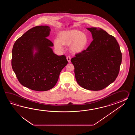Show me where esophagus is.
Masks as SVG:
<instances>
[{"label": "esophagus", "mask_w": 135, "mask_h": 135, "mask_svg": "<svg viewBox=\"0 0 135 135\" xmlns=\"http://www.w3.org/2000/svg\"><path fill=\"white\" fill-rule=\"evenodd\" d=\"M66 59H67V60H68L69 63H70L71 62V57L70 56H68L66 57Z\"/></svg>", "instance_id": "obj_1"}]
</instances>
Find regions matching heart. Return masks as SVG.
<instances>
[{"label":"heart","instance_id":"heart-1","mask_svg":"<svg viewBox=\"0 0 135 135\" xmlns=\"http://www.w3.org/2000/svg\"><path fill=\"white\" fill-rule=\"evenodd\" d=\"M88 39L86 35L77 29H71L61 32L59 38L55 39V48L61 51L64 45L71 44L70 49L74 53H80L84 51L88 44Z\"/></svg>","mask_w":135,"mask_h":135}]
</instances>
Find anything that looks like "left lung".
I'll return each mask as SVG.
<instances>
[{"label": "left lung", "mask_w": 135, "mask_h": 135, "mask_svg": "<svg viewBox=\"0 0 135 135\" xmlns=\"http://www.w3.org/2000/svg\"><path fill=\"white\" fill-rule=\"evenodd\" d=\"M93 40L86 50L71 59L78 83L84 89L99 91L117 77L122 55L116 40L103 29L86 28Z\"/></svg>", "instance_id": "left-lung-1"}]
</instances>
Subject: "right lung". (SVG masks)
Listing matches in <instances>:
<instances>
[{
    "label": "right lung",
    "instance_id": "add662e5",
    "mask_svg": "<svg viewBox=\"0 0 135 135\" xmlns=\"http://www.w3.org/2000/svg\"><path fill=\"white\" fill-rule=\"evenodd\" d=\"M49 26L30 29L15 41L12 66L18 80L25 87L37 91L52 88L61 70L68 64L66 57L53 52V43L47 38Z\"/></svg>",
    "mask_w": 135,
    "mask_h": 135
}]
</instances>
